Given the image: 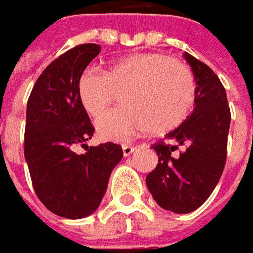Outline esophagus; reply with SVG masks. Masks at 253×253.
Segmentation results:
<instances>
[{
	"instance_id": "34e87169",
	"label": "esophagus",
	"mask_w": 253,
	"mask_h": 253,
	"mask_svg": "<svg viewBox=\"0 0 253 253\" xmlns=\"http://www.w3.org/2000/svg\"><path fill=\"white\" fill-rule=\"evenodd\" d=\"M123 155L125 156H130L134 150H136V146H131V145H123Z\"/></svg>"
}]
</instances>
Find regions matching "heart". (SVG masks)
I'll return each mask as SVG.
<instances>
[{"label":"heart","mask_w":253,"mask_h":253,"mask_svg":"<svg viewBox=\"0 0 253 253\" xmlns=\"http://www.w3.org/2000/svg\"><path fill=\"white\" fill-rule=\"evenodd\" d=\"M119 94L123 105L97 122L104 140L125 142L148 128L165 133L179 126L194 105L195 81L187 65L162 53H134L105 72L88 68L81 74L78 95L89 116H101Z\"/></svg>","instance_id":"b5f03b06"}]
</instances>
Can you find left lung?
I'll return each mask as SVG.
<instances>
[{"label":"left lung","instance_id":"8db88e82","mask_svg":"<svg viewBox=\"0 0 253 253\" xmlns=\"http://www.w3.org/2000/svg\"><path fill=\"white\" fill-rule=\"evenodd\" d=\"M184 58L194 74L193 113L164 142L152 148L158 165L148 173L146 185L153 200L165 210L187 214L197 210L216 188L227 156L230 108L218 77L190 53ZM183 146V152H173Z\"/></svg>","mask_w":253,"mask_h":253}]
</instances>
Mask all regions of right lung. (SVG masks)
I'll return each mask as SVG.
<instances>
[{
	"instance_id": "right-lung-1",
	"label": "right lung",
	"mask_w": 253,
	"mask_h": 253,
	"mask_svg": "<svg viewBox=\"0 0 253 253\" xmlns=\"http://www.w3.org/2000/svg\"><path fill=\"white\" fill-rule=\"evenodd\" d=\"M100 52V44L85 43L60 55L37 78L27 101L24 158L36 195L60 217L92 214L123 158L120 145H86L94 127L81 104L78 80ZM77 144L85 154L73 150Z\"/></svg>"
}]
</instances>
